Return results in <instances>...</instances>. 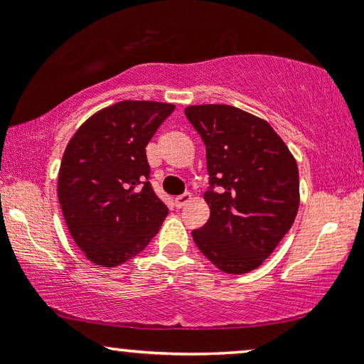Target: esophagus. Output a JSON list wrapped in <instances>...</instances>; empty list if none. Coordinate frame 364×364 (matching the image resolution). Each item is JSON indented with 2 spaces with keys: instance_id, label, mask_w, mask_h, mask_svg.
Segmentation results:
<instances>
[{
  "instance_id": "obj_1",
  "label": "esophagus",
  "mask_w": 364,
  "mask_h": 364,
  "mask_svg": "<svg viewBox=\"0 0 364 364\" xmlns=\"http://www.w3.org/2000/svg\"><path fill=\"white\" fill-rule=\"evenodd\" d=\"M190 202H191V193H183L174 198V205H176L178 208H183L186 203H190Z\"/></svg>"
}]
</instances>
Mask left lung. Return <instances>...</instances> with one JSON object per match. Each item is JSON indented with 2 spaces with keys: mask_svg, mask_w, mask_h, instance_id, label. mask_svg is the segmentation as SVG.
Returning a JSON list of instances; mask_svg holds the SVG:
<instances>
[{
  "mask_svg": "<svg viewBox=\"0 0 364 364\" xmlns=\"http://www.w3.org/2000/svg\"><path fill=\"white\" fill-rule=\"evenodd\" d=\"M207 149L210 217L195 229L198 250L225 274L260 267L289 231L299 208L296 159L265 119L228 104L188 106Z\"/></svg>",
  "mask_w": 364,
  "mask_h": 364,
  "instance_id": "1",
  "label": "left lung"
}]
</instances>
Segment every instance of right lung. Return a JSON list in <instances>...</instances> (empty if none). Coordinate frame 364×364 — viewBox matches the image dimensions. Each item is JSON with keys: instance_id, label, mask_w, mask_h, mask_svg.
<instances>
[{"instance_id": "add662e5", "label": "right lung", "mask_w": 364, "mask_h": 364, "mask_svg": "<svg viewBox=\"0 0 364 364\" xmlns=\"http://www.w3.org/2000/svg\"><path fill=\"white\" fill-rule=\"evenodd\" d=\"M174 104L121 101L75 132L58 173L65 223L92 263L118 267L150 243L168 215L154 193L145 147Z\"/></svg>"}]
</instances>
